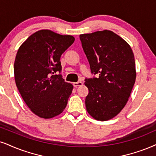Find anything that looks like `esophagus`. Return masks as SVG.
Listing matches in <instances>:
<instances>
[{
	"label": "esophagus",
	"instance_id": "esophagus-1",
	"mask_svg": "<svg viewBox=\"0 0 156 156\" xmlns=\"http://www.w3.org/2000/svg\"><path fill=\"white\" fill-rule=\"evenodd\" d=\"M82 84H82V82H74V83H73V85H74L75 87H79V86H82Z\"/></svg>",
	"mask_w": 156,
	"mask_h": 156
}]
</instances>
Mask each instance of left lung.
Masks as SVG:
<instances>
[{
  "instance_id": "obj_1",
  "label": "left lung",
  "mask_w": 156,
  "mask_h": 156,
  "mask_svg": "<svg viewBox=\"0 0 156 156\" xmlns=\"http://www.w3.org/2000/svg\"><path fill=\"white\" fill-rule=\"evenodd\" d=\"M91 72L85 79L89 90L86 108L96 120L113 119L127 103L136 80L135 61L130 45L110 30L80 35Z\"/></svg>"
}]
</instances>
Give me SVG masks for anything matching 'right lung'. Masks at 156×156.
Here are the masks:
<instances>
[{
  "instance_id": "right-lung-1",
  "label": "right lung",
  "mask_w": 156,
  "mask_h": 156,
  "mask_svg": "<svg viewBox=\"0 0 156 156\" xmlns=\"http://www.w3.org/2000/svg\"><path fill=\"white\" fill-rule=\"evenodd\" d=\"M74 40L72 35L42 30L18 50L13 67L16 87L27 105L40 118H53L66 106L73 85L55 74L61 72V55Z\"/></svg>"
}]
</instances>
